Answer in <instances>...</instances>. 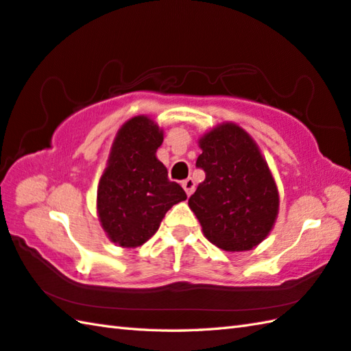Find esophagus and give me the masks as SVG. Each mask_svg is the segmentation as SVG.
<instances>
[{"label": "esophagus", "mask_w": 351, "mask_h": 351, "mask_svg": "<svg viewBox=\"0 0 351 351\" xmlns=\"http://www.w3.org/2000/svg\"><path fill=\"white\" fill-rule=\"evenodd\" d=\"M182 186H183V189H184V192H186V195H191L192 192H194V189H195V182L192 180L191 177H188L186 178V180H183L182 182Z\"/></svg>", "instance_id": "obj_1"}]
</instances>
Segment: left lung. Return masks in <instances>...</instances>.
<instances>
[{"instance_id":"1","label":"left lung","mask_w":351,"mask_h":351,"mask_svg":"<svg viewBox=\"0 0 351 351\" xmlns=\"http://www.w3.org/2000/svg\"><path fill=\"white\" fill-rule=\"evenodd\" d=\"M197 167L206 173L189 198L203 233L224 252H248L267 238L278 215V189L259 145L234 123L198 139Z\"/></svg>"}]
</instances>
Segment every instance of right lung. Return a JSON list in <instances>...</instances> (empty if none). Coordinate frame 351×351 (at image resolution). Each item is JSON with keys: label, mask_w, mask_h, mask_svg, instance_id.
<instances>
[{"label": "right lung", "mask_w": 351, "mask_h": 351, "mask_svg": "<svg viewBox=\"0 0 351 351\" xmlns=\"http://www.w3.org/2000/svg\"><path fill=\"white\" fill-rule=\"evenodd\" d=\"M163 130L145 115L119 128L97 189V213L110 242L136 248L157 232L165 213L184 202L186 192L169 182L156 152Z\"/></svg>", "instance_id": "obj_1"}]
</instances>
